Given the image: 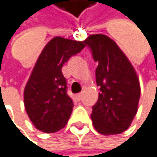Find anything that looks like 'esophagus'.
<instances>
[{
    "instance_id": "esophagus-1",
    "label": "esophagus",
    "mask_w": 157,
    "mask_h": 157,
    "mask_svg": "<svg viewBox=\"0 0 157 157\" xmlns=\"http://www.w3.org/2000/svg\"><path fill=\"white\" fill-rule=\"evenodd\" d=\"M82 97H83V94L82 93H79L77 96H76V98H77V99L78 100H81L82 99Z\"/></svg>"
}]
</instances>
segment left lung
<instances>
[{"label": "left lung", "mask_w": 157, "mask_h": 157, "mask_svg": "<svg viewBox=\"0 0 157 157\" xmlns=\"http://www.w3.org/2000/svg\"><path fill=\"white\" fill-rule=\"evenodd\" d=\"M85 42L98 63L96 82L100 87L92 107L93 126L100 134H120L129 128L138 111V75L126 55L108 36L94 34Z\"/></svg>", "instance_id": "obj_1"}]
</instances>
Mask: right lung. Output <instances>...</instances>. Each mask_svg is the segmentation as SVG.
Listing matches in <instances>:
<instances>
[{"instance_id": "obj_1", "label": "right lung", "mask_w": 157, "mask_h": 157, "mask_svg": "<svg viewBox=\"0 0 157 157\" xmlns=\"http://www.w3.org/2000/svg\"><path fill=\"white\" fill-rule=\"evenodd\" d=\"M85 46V41L55 37L43 49L24 89L25 109L37 129L54 133L66 126L73 102L61 69Z\"/></svg>"}]
</instances>
